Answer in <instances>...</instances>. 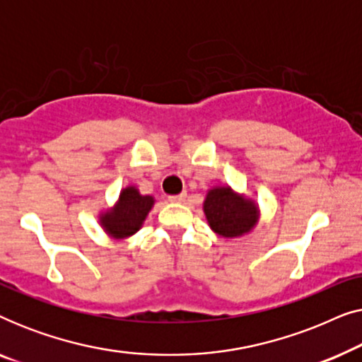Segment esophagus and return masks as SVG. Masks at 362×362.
<instances>
[{"instance_id":"34e87169","label":"esophagus","mask_w":362,"mask_h":362,"mask_svg":"<svg viewBox=\"0 0 362 362\" xmlns=\"http://www.w3.org/2000/svg\"><path fill=\"white\" fill-rule=\"evenodd\" d=\"M186 192H181V194H177V196H170L168 197V199H170V202H176V204H181V202H185L186 201Z\"/></svg>"}]
</instances>
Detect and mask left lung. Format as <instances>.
I'll return each instance as SVG.
<instances>
[{
  "mask_svg": "<svg viewBox=\"0 0 362 362\" xmlns=\"http://www.w3.org/2000/svg\"><path fill=\"white\" fill-rule=\"evenodd\" d=\"M204 214L217 235L234 239L250 232L259 222V206L229 186L212 187L204 201Z\"/></svg>",
  "mask_w": 362,
  "mask_h": 362,
  "instance_id": "left-lung-1",
  "label": "left lung"
}]
</instances>
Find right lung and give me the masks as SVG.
<instances>
[{
	"label": "right lung",
	"mask_w": 362,
	"mask_h": 362,
	"mask_svg": "<svg viewBox=\"0 0 362 362\" xmlns=\"http://www.w3.org/2000/svg\"><path fill=\"white\" fill-rule=\"evenodd\" d=\"M153 204V196H143L135 186H127L117 204L100 214V226L113 239H127L141 229Z\"/></svg>",
	"instance_id": "add662e5"
}]
</instances>
